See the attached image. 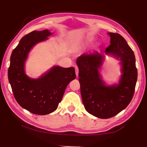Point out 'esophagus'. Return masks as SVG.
Returning <instances> with one entry per match:
<instances>
[{"mask_svg": "<svg viewBox=\"0 0 147 147\" xmlns=\"http://www.w3.org/2000/svg\"><path fill=\"white\" fill-rule=\"evenodd\" d=\"M75 71H76V75L77 77H78L79 70H78V67H77V66H75Z\"/></svg>", "mask_w": 147, "mask_h": 147, "instance_id": "1", "label": "esophagus"}]
</instances>
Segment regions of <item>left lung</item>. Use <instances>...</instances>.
<instances>
[{
    "label": "left lung",
    "instance_id": "obj_1",
    "mask_svg": "<svg viewBox=\"0 0 147 147\" xmlns=\"http://www.w3.org/2000/svg\"><path fill=\"white\" fill-rule=\"evenodd\" d=\"M111 44L101 52L84 54L76 60L82 102L88 112L100 119L112 117L126 107L133 98L138 79L136 58L123 36L109 32ZM103 53L120 58L123 75L117 85L106 86L98 70L102 64Z\"/></svg>",
    "mask_w": 147,
    "mask_h": 147
}]
</instances>
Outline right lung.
<instances>
[{
	"label": "right lung",
	"instance_id": "obj_1",
	"mask_svg": "<svg viewBox=\"0 0 147 147\" xmlns=\"http://www.w3.org/2000/svg\"><path fill=\"white\" fill-rule=\"evenodd\" d=\"M51 35L48 30L31 32L20 40L10 57L8 80L14 97L22 108L37 115L56 110L69 83L76 78L74 67H54L38 79H30L24 71L28 52L34 45Z\"/></svg>",
	"mask_w": 147,
	"mask_h": 147
}]
</instances>
